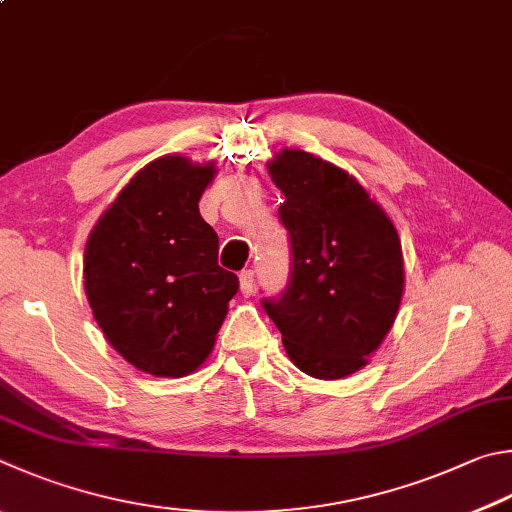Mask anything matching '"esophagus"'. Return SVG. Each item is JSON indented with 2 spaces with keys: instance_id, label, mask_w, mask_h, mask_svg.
Here are the masks:
<instances>
[{
  "instance_id": "esophagus-1",
  "label": "esophagus",
  "mask_w": 512,
  "mask_h": 512,
  "mask_svg": "<svg viewBox=\"0 0 512 512\" xmlns=\"http://www.w3.org/2000/svg\"><path fill=\"white\" fill-rule=\"evenodd\" d=\"M239 288H241V295L250 297L255 291V273L253 271H241L239 273Z\"/></svg>"
}]
</instances>
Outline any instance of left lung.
<instances>
[{"label": "left lung", "instance_id": "1", "mask_svg": "<svg viewBox=\"0 0 512 512\" xmlns=\"http://www.w3.org/2000/svg\"><path fill=\"white\" fill-rule=\"evenodd\" d=\"M268 174L284 194L280 219L291 237V277L264 297L288 358L304 374H356L392 329L405 271L401 239L367 190L329 161L282 150Z\"/></svg>", "mask_w": 512, "mask_h": 512}]
</instances>
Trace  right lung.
<instances>
[{
	"label": "right lung",
	"mask_w": 512,
	"mask_h": 512,
	"mask_svg": "<svg viewBox=\"0 0 512 512\" xmlns=\"http://www.w3.org/2000/svg\"><path fill=\"white\" fill-rule=\"evenodd\" d=\"M215 163L161 156L134 174L91 230L85 293L109 345L161 378L201 367L239 280L217 264L219 237L199 199Z\"/></svg>",
	"instance_id": "obj_1"
}]
</instances>
